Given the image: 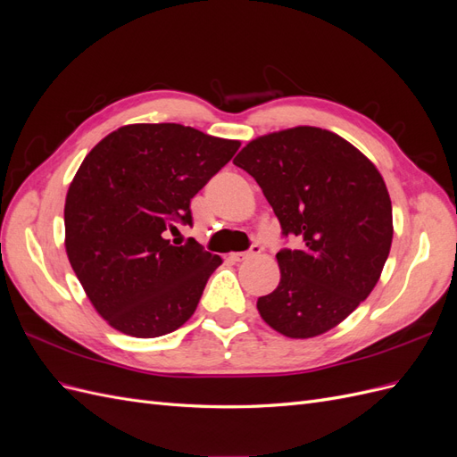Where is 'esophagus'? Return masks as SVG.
<instances>
[{
  "label": "esophagus",
  "instance_id": "esophagus-1",
  "mask_svg": "<svg viewBox=\"0 0 457 457\" xmlns=\"http://www.w3.org/2000/svg\"><path fill=\"white\" fill-rule=\"evenodd\" d=\"M257 253H261V245L253 244V245L250 247V252H238V253H230V255H228V259H230V261H234V262H238V261H244V259L252 257V255H257Z\"/></svg>",
  "mask_w": 457,
  "mask_h": 457
}]
</instances>
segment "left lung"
Returning <instances> with one entry per match:
<instances>
[{
	"mask_svg": "<svg viewBox=\"0 0 457 457\" xmlns=\"http://www.w3.org/2000/svg\"><path fill=\"white\" fill-rule=\"evenodd\" d=\"M234 165L250 173L299 250L276 253L282 278L257 299L270 328L307 339L343 322L378 284L393 242L383 177L339 135L301 126L245 145Z\"/></svg>",
	"mask_w": 457,
	"mask_h": 457,
	"instance_id": "8db88e82",
	"label": "left lung"
}]
</instances>
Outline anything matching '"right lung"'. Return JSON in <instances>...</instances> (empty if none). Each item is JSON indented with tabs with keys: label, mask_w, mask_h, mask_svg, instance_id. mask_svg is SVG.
Returning <instances> with one entry per match:
<instances>
[{
	"label": "right lung",
	"mask_w": 457,
	"mask_h": 457,
	"mask_svg": "<svg viewBox=\"0 0 457 457\" xmlns=\"http://www.w3.org/2000/svg\"><path fill=\"white\" fill-rule=\"evenodd\" d=\"M238 148L181 123H135L81 162L64 204L66 253L96 312L121 334L160 337L195 314L223 261L168 234L192 225L190 200Z\"/></svg>",
	"instance_id": "obj_1"
}]
</instances>
